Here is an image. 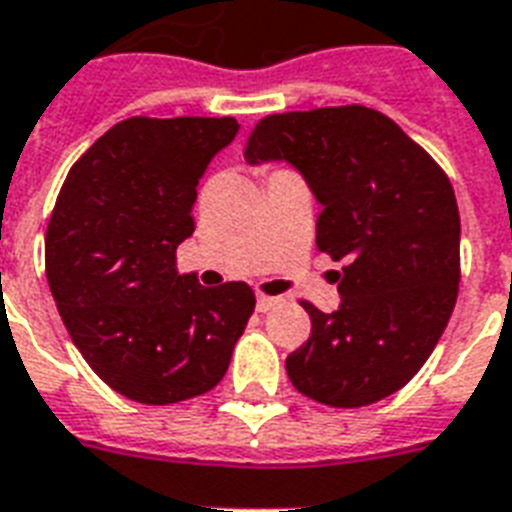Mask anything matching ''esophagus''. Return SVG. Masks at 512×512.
<instances>
[{"mask_svg": "<svg viewBox=\"0 0 512 512\" xmlns=\"http://www.w3.org/2000/svg\"><path fill=\"white\" fill-rule=\"evenodd\" d=\"M277 304H280V299H277V296H264V293H261L259 299H256V310L269 312V310H275Z\"/></svg>", "mask_w": 512, "mask_h": 512, "instance_id": "34e87169", "label": "esophagus"}]
</instances>
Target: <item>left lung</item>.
<instances>
[{
  "label": "left lung",
  "instance_id": "obj_1",
  "mask_svg": "<svg viewBox=\"0 0 512 512\" xmlns=\"http://www.w3.org/2000/svg\"><path fill=\"white\" fill-rule=\"evenodd\" d=\"M245 160L288 162L320 202L318 243L342 304L310 312V339L285 360L293 387L334 408L398 392L425 366L457 304L459 208L438 162L366 106L269 114Z\"/></svg>",
  "mask_w": 512,
  "mask_h": 512
}]
</instances>
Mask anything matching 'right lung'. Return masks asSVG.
Segmentation results:
<instances>
[{
	"label": "right lung",
	"mask_w": 512,
	"mask_h": 512,
	"mask_svg": "<svg viewBox=\"0 0 512 512\" xmlns=\"http://www.w3.org/2000/svg\"><path fill=\"white\" fill-rule=\"evenodd\" d=\"M237 130L232 117H130L74 162L55 200L45 267L63 326L136 403L213 390L256 307L251 285L205 288L176 269L197 184Z\"/></svg>",
	"instance_id": "add662e5"
}]
</instances>
